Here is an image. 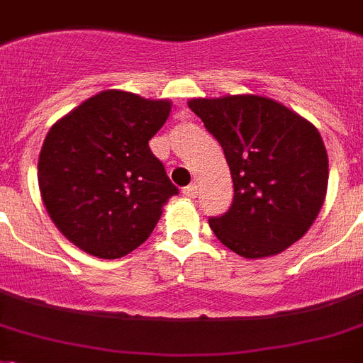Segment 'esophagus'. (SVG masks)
Instances as JSON below:
<instances>
[{
  "label": "esophagus",
  "instance_id": "1",
  "mask_svg": "<svg viewBox=\"0 0 363 363\" xmlns=\"http://www.w3.org/2000/svg\"><path fill=\"white\" fill-rule=\"evenodd\" d=\"M184 193H185V196H189V199H194V196L199 194V187H196L194 184H191L184 189Z\"/></svg>",
  "mask_w": 363,
  "mask_h": 363
}]
</instances>
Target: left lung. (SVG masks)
<instances>
[{"instance_id":"1","label":"left lung","mask_w":363,"mask_h":363,"mask_svg":"<svg viewBox=\"0 0 363 363\" xmlns=\"http://www.w3.org/2000/svg\"><path fill=\"white\" fill-rule=\"evenodd\" d=\"M189 107L223 146L232 172V206L209 218L217 239L248 259L284 252L325 202L328 155L317 128L265 96L193 98Z\"/></svg>"}]
</instances>
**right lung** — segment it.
Here are the masks:
<instances>
[{
	"mask_svg": "<svg viewBox=\"0 0 363 363\" xmlns=\"http://www.w3.org/2000/svg\"><path fill=\"white\" fill-rule=\"evenodd\" d=\"M169 113V100L104 91L48 131L38 157L42 202L62 235L86 254H130L178 194L148 146Z\"/></svg>",
	"mask_w": 363,
	"mask_h": 363,
	"instance_id": "right-lung-1",
	"label": "right lung"
}]
</instances>
